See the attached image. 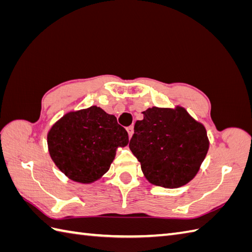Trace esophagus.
<instances>
[{
  "mask_svg": "<svg viewBox=\"0 0 252 252\" xmlns=\"http://www.w3.org/2000/svg\"><path fill=\"white\" fill-rule=\"evenodd\" d=\"M126 131H127V133H129V136L131 137V136L133 135V126H127V127H126Z\"/></svg>",
  "mask_w": 252,
  "mask_h": 252,
  "instance_id": "esophagus-1",
  "label": "esophagus"
}]
</instances>
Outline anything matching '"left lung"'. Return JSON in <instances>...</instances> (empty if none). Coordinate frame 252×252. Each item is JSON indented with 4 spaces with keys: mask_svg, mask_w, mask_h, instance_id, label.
<instances>
[{
    "mask_svg": "<svg viewBox=\"0 0 252 252\" xmlns=\"http://www.w3.org/2000/svg\"><path fill=\"white\" fill-rule=\"evenodd\" d=\"M137 120L130 149L152 184L178 189L194 179L209 149L207 131L184 108L153 107Z\"/></svg>",
    "mask_w": 252,
    "mask_h": 252,
    "instance_id": "8db88e82",
    "label": "left lung"
}]
</instances>
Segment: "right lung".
Masks as SVG:
<instances>
[{
	"label": "right lung",
	"mask_w": 252,
	"mask_h": 252,
	"mask_svg": "<svg viewBox=\"0 0 252 252\" xmlns=\"http://www.w3.org/2000/svg\"><path fill=\"white\" fill-rule=\"evenodd\" d=\"M129 135L114 115L97 106L68 112L47 135L50 155L60 170L80 183H92L109 170L118 146Z\"/></svg>",
	"instance_id": "1"
}]
</instances>
